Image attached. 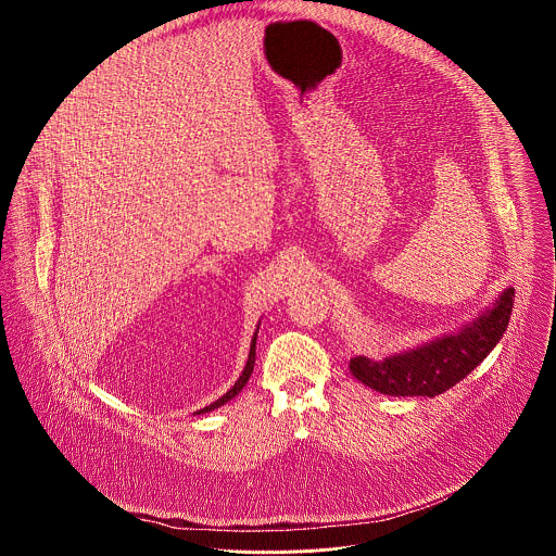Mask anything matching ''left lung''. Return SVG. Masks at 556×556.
<instances>
[{"label":"left lung","mask_w":556,"mask_h":556,"mask_svg":"<svg viewBox=\"0 0 556 556\" xmlns=\"http://www.w3.org/2000/svg\"><path fill=\"white\" fill-rule=\"evenodd\" d=\"M514 298V289H507L492 311L454 336L383 362L355 357L349 368L357 381L388 396H439L463 381L496 346L511 317Z\"/></svg>","instance_id":"8db88e82"}]
</instances>
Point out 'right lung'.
I'll list each match as a JSON object with an SVG mask.
<instances>
[{
  "instance_id": "obj_1",
  "label": "right lung",
  "mask_w": 556,
  "mask_h": 556,
  "mask_svg": "<svg viewBox=\"0 0 556 556\" xmlns=\"http://www.w3.org/2000/svg\"><path fill=\"white\" fill-rule=\"evenodd\" d=\"M254 346H256V333H254V338H252V344H250V355H248V362H245V368H243V372H241V377L238 379V383L225 394L223 397H218L216 402H212L210 406H205V408H201V410H197L199 415L201 413H207V410H214V408H218V406H223V404H227L231 397L238 396L239 392H241V388L248 383V379H250V375H252V370H254V355H256V351H254Z\"/></svg>"
}]
</instances>
